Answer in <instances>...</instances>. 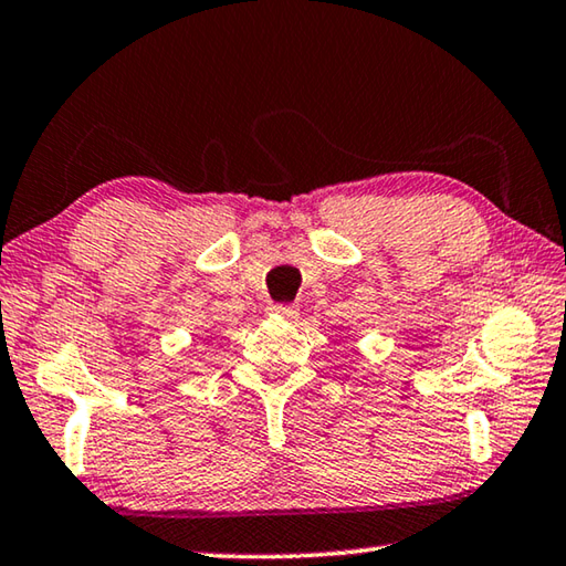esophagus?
Masks as SVG:
<instances>
[{
    "instance_id": "obj_1",
    "label": "esophagus",
    "mask_w": 566,
    "mask_h": 566,
    "mask_svg": "<svg viewBox=\"0 0 566 566\" xmlns=\"http://www.w3.org/2000/svg\"><path fill=\"white\" fill-rule=\"evenodd\" d=\"M272 312H276V314H282V317H286V319H294L296 314H300V310H296L294 304H290V302H280V304H272Z\"/></svg>"
}]
</instances>
